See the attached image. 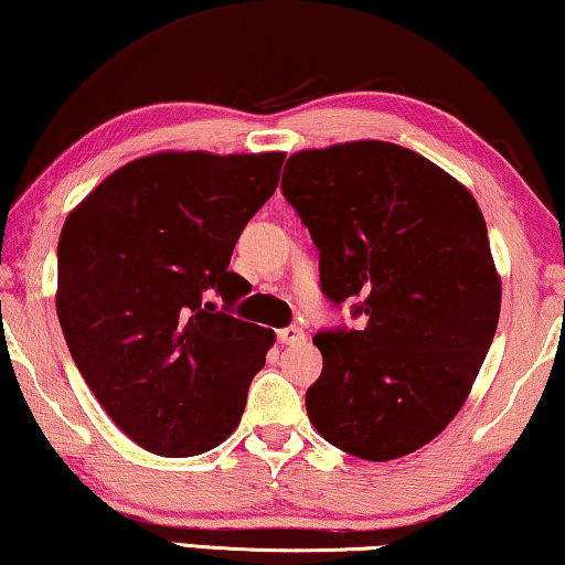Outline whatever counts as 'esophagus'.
<instances>
[{
    "mask_svg": "<svg viewBox=\"0 0 565 565\" xmlns=\"http://www.w3.org/2000/svg\"><path fill=\"white\" fill-rule=\"evenodd\" d=\"M276 337H279L281 344H299V342L307 340V334H305V330H301V327H284V330L276 332Z\"/></svg>",
    "mask_w": 565,
    "mask_h": 565,
    "instance_id": "1",
    "label": "esophagus"
}]
</instances>
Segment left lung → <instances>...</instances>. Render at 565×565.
<instances>
[{
	"instance_id": "left-lung-1",
	"label": "left lung",
	"mask_w": 565,
	"mask_h": 565,
	"mask_svg": "<svg viewBox=\"0 0 565 565\" xmlns=\"http://www.w3.org/2000/svg\"><path fill=\"white\" fill-rule=\"evenodd\" d=\"M281 190L319 248L322 291L365 315L311 340L324 360L311 426L352 457H406L459 414L498 330L482 210L441 167L377 139L297 151Z\"/></svg>"
}]
</instances>
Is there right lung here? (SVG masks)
<instances>
[{"label": "right lung", "instance_id": "1", "mask_svg": "<svg viewBox=\"0 0 565 565\" xmlns=\"http://www.w3.org/2000/svg\"><path fill=\"white\" fill-rule=\"evenodd\" d=\"M284 151H157L111 172L65 217L55 307L83 381L141 449L195 457L235 431L274 330L225 309L241 231L279 184ZM215 288L221 310L201 294Z\"/></svg>", "mask_w": 565, "mask_h": 565}]
</instances>
